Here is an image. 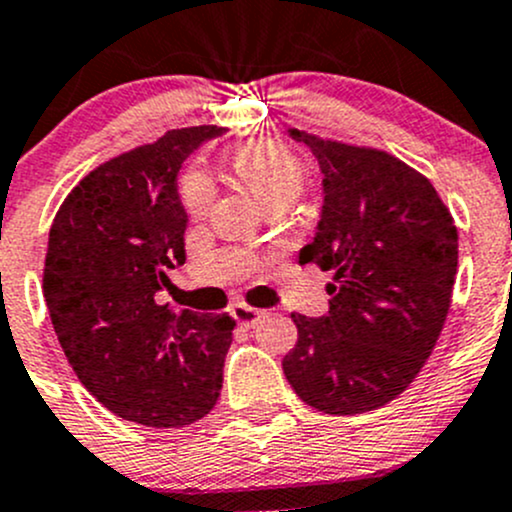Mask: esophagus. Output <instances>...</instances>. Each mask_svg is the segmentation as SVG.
Segmentation results:
<instances>
[{
  "label": "esophagus",
  "instance_id": "1",
  "mask_svg": "<svg viewBox=\"0 0 512 512\" xmlns=\"http://www.w3.org/2000/svg\"><path fill=\"white\" fill-rule=\"evenodd\" d=\"M231 315H234V320L241 325V328H256V325L266 318V310H258V308H251V305L236 303L234 308H231Z\"/></svg>",
  "mask_w": 512,
  "mask_h": 512
}]
</instances>
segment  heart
Segmentation results:
<instances>
[{
  "instance_id": "1",
  "label": "heart",
  "mask_w": 512,
  "mask_h": 512,
  "mask_svg": "<svg viewBox=\"0 0 512 512\" xmlns=\"http://www.w3.org/2000/svg\"><path fill=\"white\" fill-rule=\"evenodd\" d=\"M229 167L268 212H276V209L286 212L303 192V165L298 157L276 142H246L239 150L231 152ZM179 194H182L184 209L192 217H204L214 199L212 179L202 172H187L179 184Z\"/></svg>"
}]
</instances>
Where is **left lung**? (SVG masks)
Returning <instances> with one entry per match:
<instances>
[{"label":"left lung","instance_id":"left-lung-1","mask_svg":"<svg viewBox=\"0 0 512 512\" xmlns=\"http://www.w3.org/2000/svg\"><path fill=\"white\" fill-rule=\"evenodd\" d=\"M323 175V209L300 263L333 273L328 313H293L298 342L283 374L313 409L352 416L384 407L424 367L444 328L458 231L424 175L367 147L288 130Z\"/></svg>","mask_w":512,"mask_h":512}]
</instances>
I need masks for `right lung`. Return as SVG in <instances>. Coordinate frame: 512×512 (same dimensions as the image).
I'll return each instance as SVG.
<instances>
[{
	"mask_svg": "<svg viewBox=\"0 0 512 512\" xmlns=\"http://www.w3.org/2000/svg\"><path fill=\"white\" fill-rule=\"evenodd\" d=\"M224 133L170 130L96 167L49 231L44 298L68 365L125 421L187 426L212 412L231 345L229 315L160 305L167 268L184 263L182 162Z\"/></svg>",
	"mask_w": 512,
	"mask_h": 512,
	"instance_id": "add662e5",
	"label": "right lung"
}]
</instances>
